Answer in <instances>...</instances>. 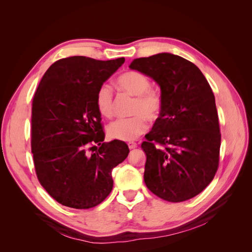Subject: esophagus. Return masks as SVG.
Returning <instances> with one entry per match:
<instances>
[{"label":"esophagus","instance_id":"obj_1","mask_svg":"<svg viewBox=\"0 0 252 252\" xmlns=\"http://www.w3.org/2000/svg\"><path fill=\"white\" fill-rule=\"evenodd\" d=\"M127 145H128L129 149H133V148L136 147V143H135V142H128Z\"/></svg>","mask_w":252,"mask_h":252}]
</instances>
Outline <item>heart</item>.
Here are the masks:
<instances>
[{
	"label": "heart",
	"mask_w": 252,
	"mask_h": 252,
	"mask_svg": "<svg viewBox=\"0 0 252 252\" xmlns=\"http://www.w3.org/2000/svg\"><path fill=\"white\" fill-rule=\"evenodd\" d=\"M121 90L134 95L131 113L133 117L119 119L107 126L109 138L120 141H132L147 130L149 121H156L161 114L163 98L161 94L150 89L151 82L146 75L138 71H127L117 80ZM97 111L105 118L113 116V94L108 84H102L95 94Z\"/></svg>",
	"instance_id": "obj_1"
}]
</instances>
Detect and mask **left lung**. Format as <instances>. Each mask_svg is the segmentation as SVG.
<instances>
[{"instance_id": "8db88e82", "label": "left lung", "mask_w": 252, "mask_h": 252, "mask_svg": "<svg viewBox=\"0 0 252 252\" xmlns=\"http://www.w3.org/2000/svg\"><path fill=\"white\" fill-rule=\"evenodd\" d=\"M129 68L161 88V114L146 134L144 181L161 199L179 203L201 193L218 170L220 133L216 98L202 71L168 52L134 59Z\"/></svg>"}]
</instances>
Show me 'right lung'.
Returning <instances> with one entry per match:
<instances>
[{"label": "right lung", "mask_w": 252, "mask_h": 252, "mask_svg": "<svg viewBox=\"0 0 252 252\" xmlns=\"http://www.w3.org/2000/svg\"><path fill=\"white\" fill-rule=\"evenodd\" d=\"M125 62L70 57L53 63L32 108V152L41 185L57 202L75 209L102 203L111 192V171L127 158L119 140L104 143L95 94Z\"/></svg>", "instance_id": "obj_1"}]
</instances>
